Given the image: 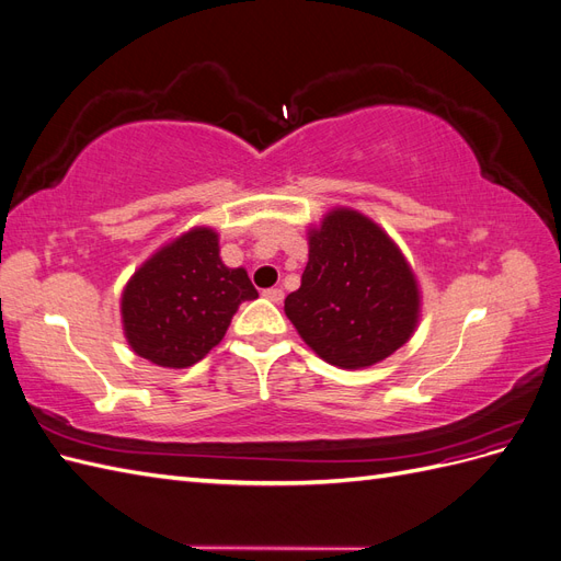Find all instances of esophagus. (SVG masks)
I'll list each match as a JSON object with an SVG mask.
<instances>
[{"label":"esophagus","instance_id":"1","mask_svg":"<svg viewBox=\"0 0 561 561\" xmlns=\"http://www.w3.org/2000/svg\"><path fill=\"white\" fill-rule=\"evenodd\" d=\"M264 297L266 299H271V301H276V304H280L283 301V290H280V287H268V290H264Z\"/></svg>","mask_w":561,"mask_h":561}]
</instances>
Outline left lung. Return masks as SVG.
Returning <instances> with one entry per match:
<instances>
[{
  "label": "left lung",
  "instance_id": "1",
  "mask_svg": "<svg viewBox=\"0 0 561 561\" xmlns=\"http://www.w3.org/2000/svg\"><path fill=\"white\" fill-rule=\"evenodd\" d=\"M285 313L322 360L369 367L412 336L419 290L388 236L355 210H332L309 236V264Z\"/></svg>",
  "mask_w": 561,
  "mask_h": 561
}]
</instances>
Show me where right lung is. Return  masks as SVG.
I'll list each match as a JSON object with an SVG mask.
<instances>
[{"label": "right lung", "mask_w": 561, "mask_h": 561, "mask_svg": "<svg viewBox=\"0 0 561 561\" xmlns=\"http://www.w3.org/2000/svg\"><path fill=\"white\" fill-rule=\"evenodd\" d=\"M257 299L245 268L219 260L217 233L198 227L159 250L128 280L124 330L140 358L161 367H192L227 334L243 301Z\"/></svg>", "instance_id": "right-lung-1"}]
</instances>
